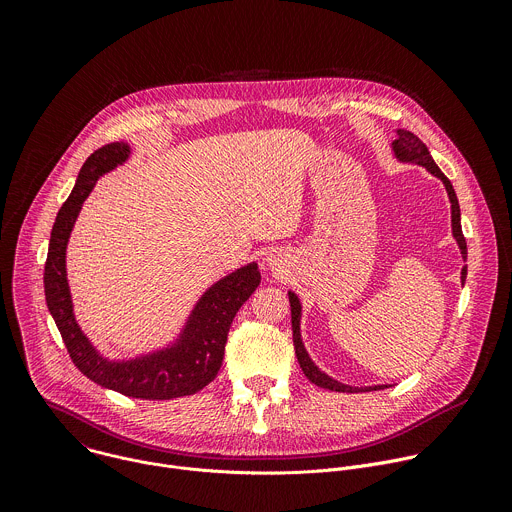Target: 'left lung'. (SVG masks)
I'll return each instance as SVG.
<instances>
[{"label":"left lung","mask_w":512,"mask_h":512,"mask_svg":"<svg viewBox=\"0 0 512 512\" xmlns=\"http://www.w3.org/2000/svg\"><path fill=\"white\" fill-rule=\"evenodd\" d=\"M393 150L397 154L399 160L403 162H415V164H421L425 166L433 176L440 178L444 184H446V190H448V196H450V202H452V231H454V237L460 245V251H462V257L466 259L468 257V251H466V239H464V233H462V225H460V204H458V196L454 192V186L452 182L446 178V174L435 166V162L431 160L425 143L413 135L411 131H405V129H399L397 131V139L393 141ZM466 273H468V267L464 265L462 269V281H466ZM289 306H291V330H294V348H296V356H298V362L300 367L304 371V375L318 387L322 389H330V391H336V393H360V389H354V387H348V385H342L334 379H330L328 375H324L316 364L310 360L304 344H302V338H300V314H302V308H300V300L296 294H291L289 291ZM377 391V389H385V385L381 387H369L367 391Z\"/></svg>","instance_id":"left-lung-1"}]
</instances>
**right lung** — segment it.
Wrapping results in <instances>:
<instances>
[{
  "instance_id": "1",
  "label": "right lung",
  "mask_w": 512,
  "mask_h": 512,
  "mask_svg": "<svg viewBox=\"0 0 512 512\" xmlns=\"http://www.w3.org/2000/svg\"><path fill=\"white\" fill-rule=\"evenodd\" d=\"M129 156V145L113 141L93 152L83 164L77 184L58 210L44 265V294L68 356L75 367L101 387L135 399H174L200 391L221 369L227 334L239 308L261 281L257 263L237 269L214 283L198 302L182 340L168 350L127 362H109L97 354L72 316L64 253L77 214L97 178Z\"/></svg>"
}]
</instances>
